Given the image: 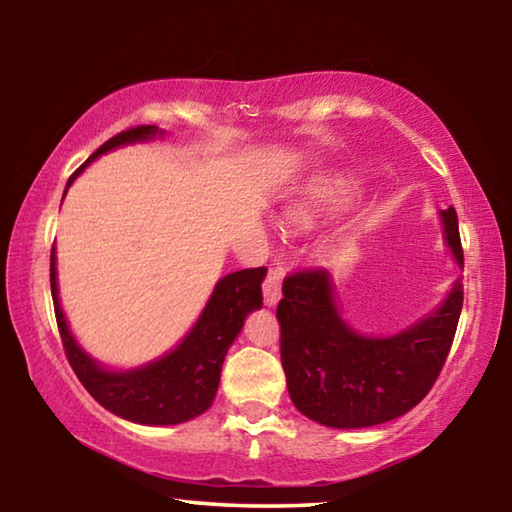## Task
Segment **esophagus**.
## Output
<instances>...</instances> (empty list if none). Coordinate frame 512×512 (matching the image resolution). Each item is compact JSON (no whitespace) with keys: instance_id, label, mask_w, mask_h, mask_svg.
I'll use <instances>...</instances> for the list:
<instances>
[{"instance_id":"1","label":"esophagus","mask_w":512,"mask_h":512,"mask_svg":"<svg viewBox=\"0 0 512 512\" xmlns=\"http://www.w3.org/2000/svg\"><path fill=\"white\" fill-rule=\"evenodd\" d=\"M280 284H282V273L271 268L264 280V302L266 307H275L277 300H280Z\"/></svg>"}]
</instances>
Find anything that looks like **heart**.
<instances>
[{
	"label": "heart",
	"mask_w": 512,
	"mask_h": 512,
	"mask_svg": "<svg viewBox=\"0 0 512 512\" xmlns=\"http://www.w3.org/2000/svg\"><path fill=\"white\" fill-rule=\"evenodd\" d=\"M343 194H345V189H323V192H318L314 196V203L311 205H302V207H296V210H291V214H289L291 223L302 225V228H305V225L314 221V216L320 207H332L336 203H341Z\"/></svg>",
	"instance_id": "obj_1"
}]
</instances>
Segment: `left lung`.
Masks as SVG:
<instances>
[{"instance_id": "obj_1", "label": "left lung", "mask_w": 512, "mask_h": 512, "mask_svg": "<svg viewBox=\"0 0 512 512\" xmlns=\"http://www.w3.org/2000/svg\"><path fill=\"white\" fill-rule=\"evenodd\" d=\"M445 241L463 266L454 207L440 210ZM280 354L296 409L325 427L359 429L411 411L436 384L463 309V282L433 314L395 336H363L341 318L325 268L284 277Z\"/></svg>"}]
</instances>
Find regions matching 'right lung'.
I'll return each mask as SVG.
<instances>
[{
    "label": "right lung",
    "mask_w": 512,
    "mask_h": 512,
    "mask_svg": "<svg viewBox=\"0 0 512 512\" xmlns=\"http://www.w3.org/2000/svg\"><path fill=\"white\" fill-rule=\"evenodd\" d=\"M155 135H162L158 126H135L110 137L90 155L83 167L69 176L67 187L99 155L124 144L153 140ZM49 271L56 323L69 366L85 386V391L103 409L137 424H180L210 409L216 388H219L221 366L228 348L237 339L250 311L262 307V282L266 277L264 266L244 268V271L221 277L192 332L176 348L142 368L115 372L99 366L90 354H85L69 332L58 302L54 250H51Z\"/></svg>",
    "instance_id": "add662e5"
}]
</instances>
